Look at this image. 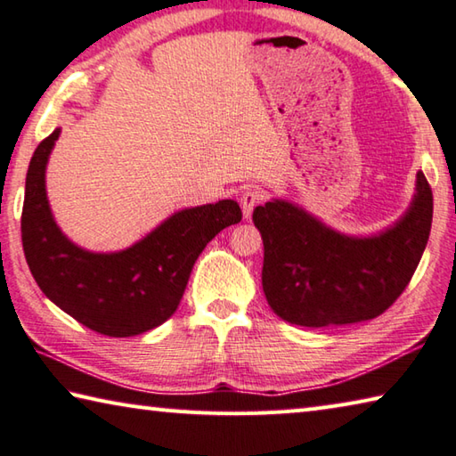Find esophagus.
<instances>
[{
	"label": "esophagus",
	"mask_w": 456,
	"mask_h": 456,
	"mask_svg": "<svg viewBox=\"0 0 456 456\" xmlns=\"http://www.w3.org/2000/svg\"><path fill=\"white\" fill-rule=\"evenodd\" d=\"M264 199H265L264 191H259V189H247V191H243V192H241V209H243V217H245V219H249V217H251V213H253V209H256L257 205L264 203Z\"/></svg>",
	"instance_id": "obj_1"
}]
</instances>
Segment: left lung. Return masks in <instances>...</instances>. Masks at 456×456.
Returning <instances> with one entry per match:
<instances>
[{"instance_id":"left-lung-1","label":"left lung","mask_w":456,"mask_h":456,"mask_svg":"<svg viewBox=\"0 0 456 456\" xmlns=\"http://www.w3.org/2000/svg\"><path fill=\"white\" fill-rule=\"evenodd\" d=\"M253 223L264 239L261 283L281 320L358 323L384 314L411 283L430 235L432 189L419 173L411 209L370 239L339 235L285 200L256 207Z\"/></svg>"}]
</instances>
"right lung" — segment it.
Masks as SVG:
<instances>
[{"label": "right lung", "instance_id": "add662e5", "mask_svg": "<svg viewBox=\"0 0 456 456\" xmlns=\"http://www.w3.org/2000/svg\"><path fill=\"white\" fill-rule=\"evenodd\" d=\"M60 128L37 144L26 176L21 243L36 283L60 310L110 338L136 336L176 312L200 251L241 221L235 200L175 213L120 253H88L61 235L45 199V163Z\"/></svg>", "mask_w": 456, "mask_h": 456}]
</instances>
